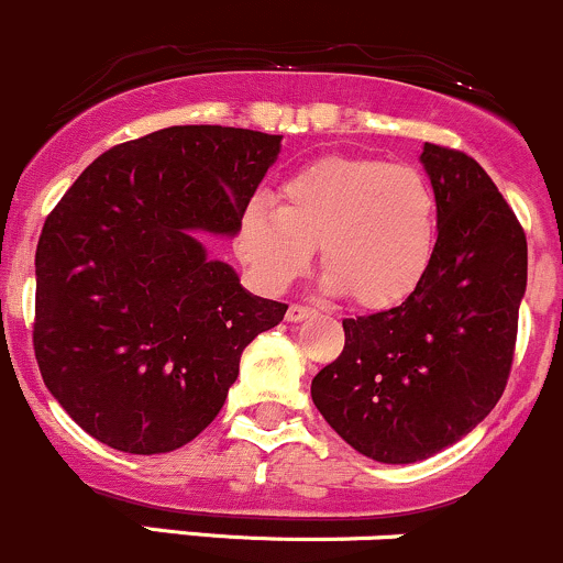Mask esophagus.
Listing matches in <instances>:
<instances>
[{"instance_id": "esophagus-1", "label": "esophagus", "mask_w": 563, "mask_h": 563, "mask_svg": "<svg viewBox=\"0 0 563 563\" xmlns=\"http://www.w3.org/2000/svg\"><path fill=\"white\" fill-rule=\"evenodd\" d=\"M312 307H305V305H291L286 310V321H291V323H299V321H305V318H310L312 316Z\"/></svg>"}]
</instances>
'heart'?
<instances>
[{"label": "heart", "mask_w": 563, "mask_h": 563, "mask_svg": "<svg viewBox=\"0 0 563 563\" xmlns=\"http://www.w3.org/2000/svg\"><path fill=\"white\" fill-rule=\"evenodd\" d=\"M440 242V202L410 164L323 156L283 180L277 205L253 197L236 223V253L253 283L280 294L321 251V288L366 310L401 305L423 286Z\"/></svg>", "instance_id": "1"}]
</instances>
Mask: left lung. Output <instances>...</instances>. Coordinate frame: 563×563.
I'll use <instances>...</instances> for the list:
<instances>
[{
    "label": "left lung",
    "instance_id": "1",
    "mask_svg": "<svg viewBox=\"0 0 563 563\" xmlns=\"http://www.w3.org/2000/svg\"><path fill=\"white\" fill-rule=\"evenodd\" d=\"M440 242L401 305L345 318V347L312 377V401L353 451L416 464L455 445L507 386L526 294V234L466 153L426 142Z\"/></svg>",
    "mask_w": 563,
    "mask_h": 563
}]
</instances>
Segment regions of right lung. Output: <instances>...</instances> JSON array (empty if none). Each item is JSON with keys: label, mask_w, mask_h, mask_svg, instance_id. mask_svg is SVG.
I'll return each instance as SVG.
<instances>
[{"label": "right lung", "mask_w": 563, "mask_h": 563, "mask_svg": "<svg viewBox=\"0 0 563 563\" xmlns=\"http://www.w3.org/2000/svg\"><path fill=\"white\" fill-rule=\"evenodd\" d=\"M280 134L169 126L110 147L47 216L34 356L53 399L123 453H169L212 423L253 336L288 305L253 297L207 236H236Z\"/></svg>", "instance_id": "obj_1"}]
</instances>
